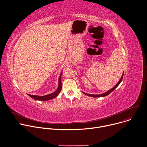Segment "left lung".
Here are the masks:
<instances>
[{
	"label": "left lung",
	"instance_id": "left-lung-1",
	"mask_svg": "<svg viewBox=\"0 0 147 147\" xmlns=\"http://www.w3.org/2000/svg\"><path fill=\"white\" fill-rule=\"evenodd\" d=\"M123 74H124V72L123 73V74H122V76H121V78H120V79L119 80V82L117 83V84H116V86H115L112 89H111V90H109V91H107V92H104V93H103V94H98V95H94V94H87V93H85V92H82V93H84V94L85 95H87V96H91V97H103V96H107V95H108L110 93H111L116 88H117V86L120 84V83L121 82V81H122V79H123Z\"/></svg>",
	"mask_w": 147,
	"mask_h": 147
}]
</instances>
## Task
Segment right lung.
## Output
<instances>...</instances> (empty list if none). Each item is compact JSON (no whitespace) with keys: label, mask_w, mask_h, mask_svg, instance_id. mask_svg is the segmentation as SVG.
Segmentation results:
<instances>
[{"label":"right lung","mask_w":147,"mask_h":147,"mask_svg":"<svg viewBox=\"0 0 147 147\" xmlns=\"http://www.w3.org/2000/svg\"><path fill=\"white\" fill-rule=\"evenodd\" d=\"M62 71L59 76V85L57 90L53 93L44 95V96H39V95H30V94H27L28 96H30L31 98L35 100H48L52 99L56 97L59 94L61 90V76Z\"/></svg>","instance_id":"add662e5"}]
</instances>
